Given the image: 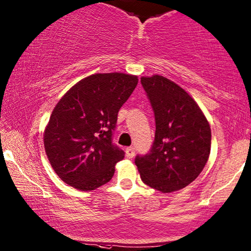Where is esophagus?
Returning a JSON list of instances; mask_svg holds the SVG:
<instances>
[{
  "mask_svg": "<svg viewBox=\"0 0 251 251\" xmlns=\"http://www.w3.org/2000/svg\"><path fill=\"white\" fill-rule=\"evenodd\" d=\"M134 152H136L134 151V147H128L126 150V156L128 158H132L134 156Z\"/></svg>",
  "mask_w": 251,
  "mask_h": 251,
  "instance_id": "obj_1",
  "label": "esophagus"
}]
</instances>
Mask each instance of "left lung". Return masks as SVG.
Segmentation results:
<instances>
[{"label":"left lung","instance_id":"left-lung-1","mask_svg":"<svg viewBox=\"0 0 251 251\" xmlns=\"http://www.w3.org/2000/svg\"><path fill=\"white\" fill-rule=\"evenodd\" d=\"M155 115L150 152L134 158L144 183L162 192L180 190L197 177L208 161L210 126L186 90L163 75L140 79Z\"/></svg>","mask_w":251,"mask_h":251}]
</instances>
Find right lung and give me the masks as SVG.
<instances>
[{"label":"right lung","mask_w":251,"mask_h":251,"mask_svg":"<svg viewBox=\"0 0 251 251\" xmlns=\"http://www.w3.org/2000/svg\"><path fill=\"white\" fill-rule=\"evenodd\" d=\"M138 83L137 75L96 74L82 79L59 100L44 131L53 170L69 186L95 190L113 176L125 151L113 144L120 108Z\"/></svg>","instance_id":"obj_1"}]
</instances>
